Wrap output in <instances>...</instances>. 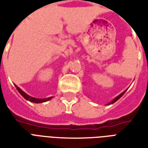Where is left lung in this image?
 Masks as SVG:
<instances>
[{"instance_id": "1", "label": "left lung", "mask_w": 148, "mask_h": 148, "mask_svg": "<svg viewBox=\"0 0 148 148\" xmlns=\"http://www.w3.org/2000/svg\"><path fill=\"white\" fill-rule=\"evenodd\" d=\"M125 91H126V90H125ZM125 91H124V92H123V93H121V94H120V95H118V96L116 97H115L114 99L112 100V101L111 102H109V104H108V105H111V104H113V103H114V102H116V101H117V100L120 99V98H121V97H122V96H123V95H124V93H125Z\"/></svg>"}]
</instances>
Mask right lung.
<instances>
[{
  "label": "right lung",
  "mask_w": 148,
  "mask_h": 148,
  "mask_svg": "<svg viewBox=\"0 0 148 148\" xmlns=\"http://www.w3.org/2000/svg\"><path fill=\"white\" fill-rule=\"evenodd\" d=\"M15 86H16V85H15ZM16 90H18V92L21 93V95L23 96V97H24L25 99L27 100V101H31V102L42 103V102H45V101H49V100H51L52 98V97H48V98H42V99H41V98H35V97H32L27 95V93H24V91L21 90V89H20L17 86H16Z\"/></svg>",
  "instance_id": "right-lung-1"
}]
</instances>
